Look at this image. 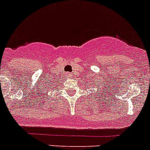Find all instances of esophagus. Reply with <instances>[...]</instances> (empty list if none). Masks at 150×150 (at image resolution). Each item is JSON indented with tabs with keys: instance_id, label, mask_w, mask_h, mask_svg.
Returning a JSON list of instances; mask_svg holds the SVG:
<instances>
[{
	"instance_id": "obj_1",
	"label": "esophagus",
	"mask_w": 150,
	"mask_h": 150,
	"mask_svg": "<svg viewBox=\"0 0 150 150\" xmlns=\"http://www.w3.org/2000/svg\"><path fill=\"white\" fill-rule=\"evenodd\" d=\"M65 75H66L67 76H68V77H69V78L71 77V74L70 72H67L66 74H65Z\"/></svg>"
}]
</instances>
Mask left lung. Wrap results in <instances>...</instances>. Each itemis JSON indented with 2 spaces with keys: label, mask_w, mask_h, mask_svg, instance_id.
<instances>
[{
  "label": "left lung",
  "mask_w": 150,
  "mask_h": 150,
  "mask_svg": "<svg viewBox=\"0 0 150 150\" xmlns=\"http://www.w3.org/2000/svg\"><path fill=\"white\" fill-rule=\"evenodd\" d=\"M103 92H104V89H103L102 91H100V92H98V95H97V96H98V97L101 96L102 98H103Z\"/></svg>",
  "instance_id": "8db88e82"
}]
</instances>
